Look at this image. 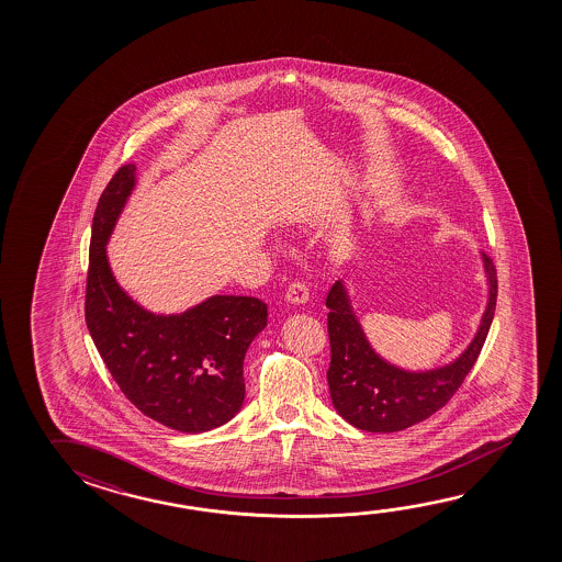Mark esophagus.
Wrapping results in <instances>:
<instances>
[{
    "label": "esophagus",
    "instance_id": "1",
    "mask_svg": "<svg viewBox=\"0 0 562 562\" xmlns=\"http://www.w3.org/2000/svg\"><path fill=\"white\" fill-rule=\"evenodd\" d=\"M310 300V290L302 282H294L285 292V302L292 305H304Z\"/></svg>",
    "mask_w": 562,
    "mask_h": 562
}]
</instances>
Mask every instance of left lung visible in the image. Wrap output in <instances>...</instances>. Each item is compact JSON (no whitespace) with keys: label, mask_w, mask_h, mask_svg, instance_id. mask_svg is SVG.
I'll return each mask as SVG.
<instances>
[{"label":"left lung","mask_w":562,"mask_h":562,"mask_svg":"<svg viewBox=\"0 0 562 562\" xmlns=\"http://www.w3.org/2000/svg\"><path fill=\"white\" fill-rule=\"evenodd\" d=\"M482 257L487 284L486 310L474 337L449 364L427 370H409L384 359L360 325L342 280L333 284L325 305L331 342V364L327 370L329 394L337 414L370 432H394L419 424L451 400L484 347L494 319L497 297L496 267Z\"/></svg>","instance_id":"8db88e82"}]
</instances>
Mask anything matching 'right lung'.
Listing matches in <instances>:
<instances>
[{"instance_id":"right-lung-1","label":"right lung","mask_w":562,"mask_h":562,"mask_svg":"<svg viewBox=\"0 0 562 562\" xmlns=\"http://www.w3.org/2000/svg\"><path fill=\"white\" fill-rule=\"evenodd\" d=\"M135 184L137 166H121L93 213L86 325L131 404L176 431H210L243 407V360L267 327L268 305L220 294L170 315L138 305L117 284L105 250Z\"/></svg>"}]
</instances>
